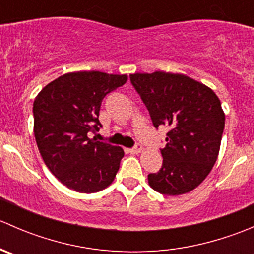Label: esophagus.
<instances>
[{"label":"esophagus","instance_id":"esophagus-1","mask_svg":"<svg viewBox=\"0 0 254 254\" xmlns=\"http://www.w3.org/2000/svg\"><path fill=\"white\" fill-rule=\"evenodd\" d=\"M129 151L130 153H132V155H137V153H140L142 151V146L140 145V143H137L136 146H135V147H132V148H129Z\"/></svg>","mask_w":254,"mask_h":254}]
</instances>
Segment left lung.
I'll return each mask as SVG.
<instances>
[{
	"instance_id": "8db88e82",
	"label": "left lung",
	"mask_w": 254,
	"mask_h": 254,
	"mask_svg": "<svg viewBox=\"0 0 254 254\" xmlns=\"http://www.w3.org/2000/svg\"><path fill=\"white\" fill-rule=\"evenodd\" d=\"M155 127H170L162 168L147 176L152 189L181 195L195 189L217 160L225 127L221 102L211 88L183 73L130 75Z\"/></svg>"
}]
</instances>
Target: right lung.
I'll list each match as a JSON object with an SVG mask.
<instances>
[{"instance_id": "1", "label": "right lung", "mask_w": 254, "mask_h": 254, "mask_svg": "<svg viewBox=\"0 0 254 254\" xmlns=\"http://www.w3.org/2000/svg\"><path fill=\"white\" fill-rule=\"evenodd\" d=\"M127 75L77 71L48 83L33 104L34 136L43 161L64 186L79 193H96L111 186L124 150L94 141L102 101L123 86Z\"/></svg>"}]
</instances>
